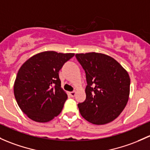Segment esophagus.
I'll use <instances>...</instances> for the list:
<instances>
[{
  "label": "esophagus",
  "instance_id": "obj_1",
  "mask_svg": "<svg viewBox=\"0 0 150 150\" xmlns=\"http://www.w3.org/2000/svg\"><path fill=\"white\" fill-rule=\"evenodd\" d=\"M69 94H70L71 97H74V96H75V94H76V92H75V91H72V92L69 93Z\"/></svg>",
  "mask_w": 150,
  "mask_h": 150
}]
</instances>
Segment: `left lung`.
<instances>
[{
  "label": "left lung",
  "instance_id": "obj_1",
  "mask_svg": "<svg viewBox=\"0 0 150 150\" xmlns=\"http://www.w3.org/2000/svg\"><path fill=\"white\" fill-rule=\"evenodd\" d=\"M75 57L86 72L88 83L86 100L78 105L80 114L93 124L111 122L128 102V72L116 59L102 53H80Z\"/></svg>",
  "mask_w": 150,
  "mask_h": 150
}]
</instances>
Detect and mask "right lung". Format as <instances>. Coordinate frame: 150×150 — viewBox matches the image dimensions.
Returning <instances> with one entry per match:
<instances>
[{"instance_id": "right-lung-1", "label": "right lung", "mask_w": 150, "mask_h": 150, "mask_svg": "<svg viewBox=\"0 0 150 150\" xmlns=\"http://www.w3.org/2000/svg\"><path fill=\"white\" fill-rule=\"evenodd\" d=\"M74 55L43 52L20 67L14 82V96L21 111L31 120L48 122L62 111L67 95L61 88L59 71Z\"/></svg>"}]
</instances>
